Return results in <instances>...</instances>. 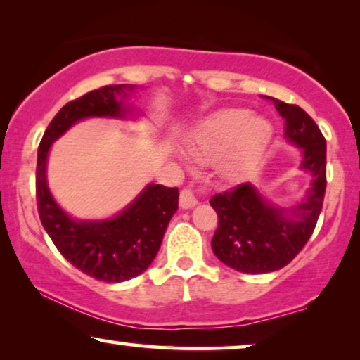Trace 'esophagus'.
<instances>
[{"label": "esophagus", "mask_w": 360, "mask_h": 360, "mask_svg": "<svg viewBox=\"0 0 360 360\" xmlns=\"http://www.w3.org/2000/svg\"><path fill=\"white\" fill-rule=\"evenodd\" d=\"M198 205V200H196L195 191L191 188H184L180 193V206L184 210H191L193 206Z\"/></svg>", "instance_id": "1"}]
</instances>
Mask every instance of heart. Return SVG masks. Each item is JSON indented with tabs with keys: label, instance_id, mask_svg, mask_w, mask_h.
Segmentation results:
<instances>
[{
	"label": "heart",
	"instance_id": "heart-1",
	"mask_svg": "<svg viewBox=\"0 0 360 360\" xmlns=\"http://www.w3.org/2000/svg\"><path fill=\"white\" fill-rule=\"evenodd\" d=\"M274 129L267 120L245 108H228L206 117L185 142L190 160L211 165L223 160L228 175H238L262 159Z\"/></svg>",
	"mask_w": 360,
	"mask_h": 360
}]
</instances>
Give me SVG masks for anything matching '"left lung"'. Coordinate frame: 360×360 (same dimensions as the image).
<instances>
[{"label":"left lung","mask_w":360,"mask_h":360,"mask_svg":"<svg viewBox=\"0 0 360 360\" xmlns=\"http://www.w3.org/2000/svg\"><path fill=\"white\" fill-rule=\"evenodd\" d=\"M283 120V134L302 149L300 170L311 181L298 205H272L252 184L214 195L218 229L211 239L216 257L243 274H269L292 262L311 238L326 191V141L311 117L297 105L272 98Z\"/></svg>","instance_id":"8db88e82"}]
</instances>
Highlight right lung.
Returning <instances> with one entry per match:
<instances>
[{
    "mask_svg": "<svg viewBox=\"0 0 360 360\" xmlns=\"http://www.w3.org/2000/svg\"><path fill=\"white\" fill-rule=\"evenodd\" d=\"M134 85H110L67 103L44 132L37 150L36 196L39 218L63 257L96 280L120 283L141 275L155 259L172 216L179 210V188L146 185L120 213L106 219H75L53 200L47 185L49 150L58 137L86 117H134L127 100Z\"/></svg>",
    "mask_w": 360,
    "mask_h": 360,
    "instance_id": "1",
    "label": "right lung"
}]
</instances>
